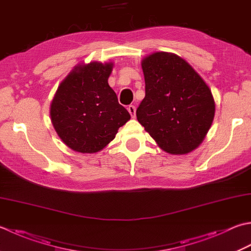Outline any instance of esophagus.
<instances>
[{
  "instance_id": "1",
  "label": "esophagus",
  "mask_w": 251,
  "mask_h": 251,
  "mask_svg": "<svg viewBox=\"0 0 251 251\" xmlns=\"http://www.w3.org/2000/svg\"><path fill=\"white\" fill-rule=\"evenodd\" d=\"M127 110H128L130 116L132 117V119H134L135 115H136V107H135V105H129L128 107H127Z\"/></svg>"
}]
</instances>
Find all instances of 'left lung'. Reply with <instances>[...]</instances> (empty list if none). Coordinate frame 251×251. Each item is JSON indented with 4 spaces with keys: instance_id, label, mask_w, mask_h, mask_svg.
Segmentation results:
<instances>
[{
    "instance_id": "obj_1",
    "label": "left lung",
    "mask_w": 251,
    "mask_h": 251,
    "mask_svg": "<svg viewBox=\"0 0 251 251\" xmlns=\"http://www.w3.org/2000/svg\"><path fill=\"white\" fill-rule=\"evenodd\" d=\"M146 97L137 120L160 148L181 155L197 149L214 119L215 103L207 83L184 58L153 52L142 58Z\"/></svg>"
}]
</instances>
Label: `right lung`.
Listing matches in <instances>:
<instances>
[{
	"instance_id": "1",
	"label": "right lung",
	"mask_w": 251,
	"mask_h": 251,
	"mask_svg": "<svg viewBox=\"0 0 251 251\" xmlns=\"http://www.w3.org/2000/svg\"><path fill=\"white\" fill-rule=\"evenodd\" d=\"M112 62L80 63L64 78L50 106L52 125L68 148L96 153L115 138L130 115L107 79Z\"/></svg>"
}]
</instances>
